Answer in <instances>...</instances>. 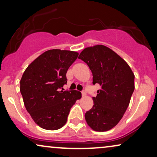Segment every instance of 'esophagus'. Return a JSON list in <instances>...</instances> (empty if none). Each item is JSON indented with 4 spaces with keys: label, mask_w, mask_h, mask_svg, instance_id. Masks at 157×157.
Listing matches in <instances>:
<instances>
[{
    "label": "esophagus",
    "mask_w": 157,
    "mask_h": 157,
    "mask_svg": "<svg viewBox=\"0 0 157 157\" xmlns=\"http://www.w3.org/2000/svg\"><path fill=\"white\" fill-rule=\"evenodd\" d=\"M81 94H82V96H86V92L84 91H81Z\"/></svg>",
    "instance_id": "34e87169"
}]
</instances>
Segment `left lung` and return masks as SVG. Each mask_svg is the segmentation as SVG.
Returning <instances> with one entry per match:
<instances>
[{
	"label": "left lung",
	"mask_w": 157,
	"mask_h": 157,
	"mask_svg": "<svg viewBox=\"0 0 157 157\" xmlns=\"http://www.w3.org/2000/svg\"><path fill=\"white\" fill-rule=\"evenodd\" d=\"M78 59L91 70L93 84L101 86L93 97V107L85 113L86 121L96 132L110 130L128 108L134 91V74L122 58L103 45L84 48Z\"/></svg>",
	"instance_id": "1"
}]
</instances>
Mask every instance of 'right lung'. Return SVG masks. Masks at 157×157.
Segmentation results:
<instances>
[{"label": "right lung", "mask_w": 157, "mask_h": 157, "mask_svg": "<svg viewBox=\"0 0 157 157\" xmlns=\"http://www.w3.org/2000/svg\"><path fill=\"white\" fill-rule=\"evenodd\" d=\"M78 56L75 51L48 50L23 73L20 91L25 109L44 129L57 130L65 125L71 108L81 97L76 90L60 91L67 82L66 72Z\"/></svg>", "instance_id": "obj_1"}]
</instances>
